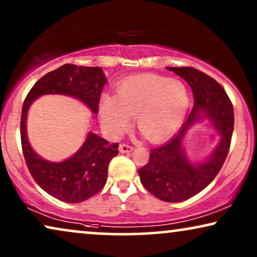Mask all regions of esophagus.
Segmentation results:
<instances>
[{
	"label": "esophagus",
	"instance_id": "esophagus-1",
	"mask_svg": "<svg viewBox=\"0 0 257 257\" xmlns=\"http://www.w3.org/2000/svg\"><path fill=\"white\" fill-rule=\"evenodd\" d=\"M133 151V147L130 145H126V144H120L119 145V152L120 153H130Z\"/></svg>",
	"mask_w": 257,
	"mask_h": 257
}]
</instances>
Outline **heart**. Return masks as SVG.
Wrapping results in <instances>:
<instances>
[{"label": "heart", "instance_id": "heart-1", "mask_svg": "<svg viewBox=\"0 0 257 257\" xmlns=\"http://www.w3.org/2000/svg\"><path fill=\"white\" fill-rule=\"evenodd\" d=\"M189 91L181 80L158 75L122 79L115 94H103L99 117L104 128L119 136L130 125V115L147 140L163 142L178 131L188 111Z\"/></svg>", "mask_w": 257, "mask_h": 257}]
</instances>
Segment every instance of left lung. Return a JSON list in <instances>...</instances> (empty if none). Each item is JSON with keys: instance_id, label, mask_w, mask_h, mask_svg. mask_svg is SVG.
<instances>
[{"instance_id": "1", "label": "left lung", "mask_w": 257, "mask_h": 257, "mask_svg": "<svg viewBox=\"0 0 257 257\" xmlns=\"http://www.w3.org/2000/svg\"><path fill=\"white\" fill-rule=\"evenodd\" d=\"M191 86L194 105L177 135L151 150L150 161L138 173L144 187L166 202H181L206 188L226 160L234 128V110L226 91L216 80L194 68H171ZM209 120L219 136L217 146L205 161L193 163L184 149V137L196 122Z\"/></svg>"}]
</instances>
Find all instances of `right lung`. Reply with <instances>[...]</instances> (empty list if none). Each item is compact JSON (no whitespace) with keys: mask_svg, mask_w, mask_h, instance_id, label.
<instances>
[{"mask_svg":"<svg viewBox=\"0 0 257 257\" xmlns=\"http://www.w3.org/2000/svg\"><path fill=\"white\" fill-rule=\"evenodd\" d=\"M106 82L103 69L98 66L64 64L42 77L23 103L21 140L27 166L38 186L61 201L83 202L104 187L108 164L118 154V143L110 144L90 131L80 149L68 159L45 160L35 152L29 143L27 132L28 112L31 104L41 96L63 94L80 100L93 114H97L101 90Z\"/></svg>","mask_w":257,"mask_h":257,"instance_id":"right-lung-1","label":"right lung"}]
</instances>
